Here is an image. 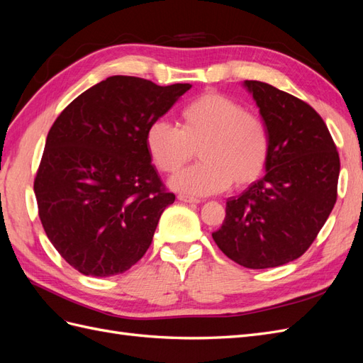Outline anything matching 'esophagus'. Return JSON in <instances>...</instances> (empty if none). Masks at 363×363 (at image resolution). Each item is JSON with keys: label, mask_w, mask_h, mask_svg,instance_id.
Here are the masks:
<instances>
[{"label": "esophagus", "mask_w": 363, "mask_h": 363, "mask_svg": "<svg viewBox=\"0 0 363 363\" xmlns=\"http://www.w3.org/2000/svg\"><path fill=\"white\" fill-rule=\"evenodd\" d=\"M179 200L183 201V203H191V204H199V203H201L200 199H195V196L184 195V194H180V195H179Z\"/></svg>", "instance_id": "esophagus-1"}]
</instances>
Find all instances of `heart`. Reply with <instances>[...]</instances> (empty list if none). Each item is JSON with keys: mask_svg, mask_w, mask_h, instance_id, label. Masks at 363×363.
I'll use <instances>...</instances> for the list:
<instances>
[{"mask_svg": "<svg viewBox=\"0 0 363 363\" xmlns=\"http://www.w3.org/2000/svg\"><path fill=\"white\" fill-rule=\"evenodd\" d=\"M145 144L156 167L177 172L199 148L201 162L171 180V188L207 196L250 184L265 169L271 139L265 121L223 94L206 92L182 112V128L169 121L151 123Z\"/></svg>", "mask_w": 363, "mask_h": 363, "instance_id": "obj_1", "label": "heart"}]
</instances>
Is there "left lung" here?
Instances as JSON below:
<instances>
[{"mask_svg": "<svg viewBox=\"0 0 363 363\" xmlns=\"http://www.w3.org/2000/svg\"><path fill=\"white\" fill-rule=\"evenodd\" d=\"M269 131L267 174L225 204L212 238L224 255L251 269L303 256L336 203L340 162L323 118L268 83L245 80Z\"/></svg>", "mask_w": 363, "mask_h": 363, "instance_id": "8db88e82", "label": "left lung"}]
</instances>
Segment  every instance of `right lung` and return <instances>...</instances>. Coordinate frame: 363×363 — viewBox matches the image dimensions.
I'll return each mask as SVG.
<instances>
[{
  "instance_id": "1",
  "label": "right lung",
  "mask_w": 363,
  "mask_h": 363,
  "mask_svg": "<svg viewBox=\"0 0 363 363\" xmlns=\"http://www.w3.org/2000/svg\"><path fill=\"white\" fill-rule=\"evenodd\" d=\"M191 87L113 75L54 121L35 179L39 218L54 248L84 276H116L150 248L175 195L151 164L145 135Z\"/></svg>"
}]
</instances>
